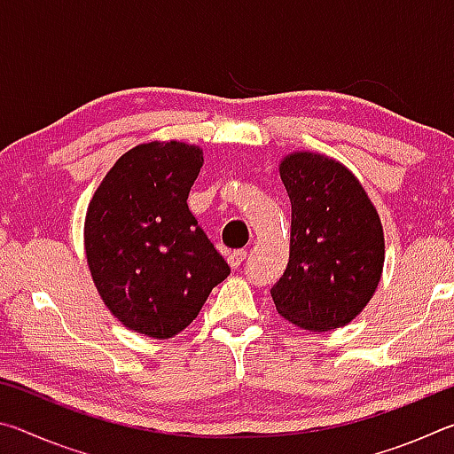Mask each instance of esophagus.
<instances>
[{"label": "esophagus", "mask_w": 454, "mask_h": 454, "mask_svg": "<svg viewBox=\"0 0 454 454\" xmlns=\"http://www.w3.org/2000/svg\"><path fill=\"white\" fill-rule=\"evenodd\" d=\"M246 254H248V252L246 250H234V252H230L228 254V264L232 266V268H238L240 266L244 260H246Z\"/></svg>", "instance_id": "1"}]
</instances>
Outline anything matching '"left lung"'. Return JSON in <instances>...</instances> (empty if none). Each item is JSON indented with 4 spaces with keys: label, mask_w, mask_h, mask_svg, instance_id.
Wrapping results in <instances>:
<instances>
[{
    "label": "left lung",
    "mask_w": 454,
    "mask_h": 454,
    "mask_svg": "<svg viewBox=\"0 0 454 454\" xmlns=\"http://www.w3.org/2000/svg\"><path fill=\"white\" fill-rule=\"evenodd\" d=\"M292 206L290 258L270 288L284 318L312 333L340 328L379 286L382 226L358 180L320 153L296 152L280 164Z\"/></svg>",
    "instance_id": "8db88e82"
}]
</instances>
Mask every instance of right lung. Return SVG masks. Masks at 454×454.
I'll list each match as a JSON object with an SVG mask.
<instances>
[{
    "label": "right lung",
    "instance_id": "right-lung-1",
    "mask_svg": "<svg viewBox=\"0 0 454 454\" xmlns=\"http://www.w3.org/2000/svg\"><path fill=\"white\" fill-rule=\"evenodd\" d=\"M202 162L196 145H136L114 164L90 202L91 278L114 317L145 336L178 334L230 274L188 208Z\"/></svg>",
    "mask_w": 454,
    "mask_h": 454
}]
</instances>
